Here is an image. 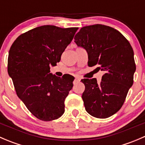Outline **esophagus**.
Masks as SVG:
<instances>
[{
	"label": "esophagus",
	"instance_id": "obj_1",
	"mask_svg": "<svg viewBox=\"0 0 145 145\" xmlns=\"http://www.w3.org/2000/svg\"><path fill=\"white\" fill-rule=\"evenodd\" d=\"M80 81H81V78H80L79 77H76L75 79H74V83H75V82H78Z\"/></svg>",
	"mask_w": 145,
	"mask_h": 145
}]
</instances>
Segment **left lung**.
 Wrapping results in <instances>:
<instances>
[{"instance_id": "8db88e82", "label": "left lung", "mask_w": 145, "mask_h": 145, "mask_svg": "<svg viewBox=\"0 0 145 145\" xmlns=\"http://www.w3.org/2000/svg\"><path fill=\"white\" fill-rule=\"evenodd\" d=\"M74 40L87 52L88 65L105 71L100 83L95 78L81 80L86 112L98 118L109 117L121 109L133 83V50L118 31L102 24L81 28Z\"/></svg>"}]
</instances>
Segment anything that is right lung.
Masks as SVG:
<instances>
[{
	"mask_svg": "<svg viewBox=\"0 0 145 145\" xmlns=\"http://www.w3.org/2000/svg\"><path fill=\"white\" fill-rule=\"evenodd\" d=\"M78 28L53 25L34 28L20 35L9 51L8 72L17 96L39 119L53 121L64 112V101L74 78L53 75L57 65Z\"/></svg>",
	"mask_w": 145,
	"mask_h": 145,
	"instance_id": "obj_1",
	"label": "right lung"
}]
</instances>
